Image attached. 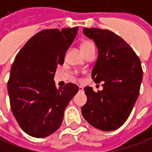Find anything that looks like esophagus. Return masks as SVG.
<instances>
[{
    "label": "esophagus",
    "instance_id": "obj_1",
    "mask_svg": "<svg viewBox=\"0 0 152 152\" xmlns=\"http://www.w3.org/2000/svg\"><path fill=\"white\" fill-rule=\"evenodd\" d=\"M79 91H83V87L79 86Z\"/></svg>",
    "mask_w": 152,
    "mask_h": 152
}]
</instances>
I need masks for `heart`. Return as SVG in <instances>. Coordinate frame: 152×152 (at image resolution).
Segmentation results:
<instances>
[{
	"mask_svg": "<svg viewBox=\"0 0 152 152\" xmlns=\"http://www.w3.org/2000/svg\"><path fill=\"white\" fill-rule=\"evenodd\" d=\"M93 47H94L93 43H91L88 40H84L80 43V49H81V51H82V53L84 54L86 53L89 49H91V48H93Z\"/></svg>",
	"mask_w": 152,
	"mask_h": 152,
	"instance_id": "b5f03b06",
	"label": "heart"
}]
</instances>
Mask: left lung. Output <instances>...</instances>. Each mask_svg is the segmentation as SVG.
Here are the masks:
<instances>
[{"label":"left lung","mask_w":152,"mask_h":152,"mask_svg":"<svg viewBox=\"0 0 152 152\" xmlns=\"http://www.w3.org/2000/svg\"><path fill=\"white\" fill-rule=\"evenodd\" d=\"M83 33L93 39L99 56L91 78L103 82V91L94 92L85 87L86 104L81 108L85 119L102 131H113L126 122L139 95L142 80L141 61L131 47L113 32L85 28Z\"/></svg>","instance_id":"8db88e82"}]
</instances>
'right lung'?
Returning a JSON list of instances; mask_svg holds the SVG:
<instances>
[{"mask_svg": "<svg viewBox=\"0 0 152 152\" xmlns=\"http://www.w3.org/2000/svg\"><path fill=\"white\" fill-rule=\"evenodd\" d=\"M77 30L78 27L43 29L15 57L7 83L10 108L21 129L29 136L41 138L57 131L66 106L79 91L72 83L58 89L53 81Z\"/></svg>", "mask_w": 152, "mask_h": 152, "instance_id": "obj_1", "label": "right lung"}]
</instances>
